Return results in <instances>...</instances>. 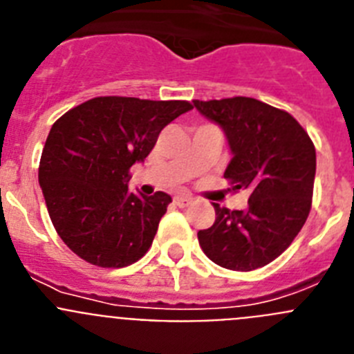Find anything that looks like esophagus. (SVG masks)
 <instances>
[{"instance_id": "esophagus-1", "label": "esophagus", "mask_w": 354, "mask_h": 354, "mask_svg": "<svg viewBox=\"0 0 354 354\" xmlns=\"http://www.w3.org/2000/svg\"><path fill=\"white\" fill-rule=\"evenodd\" d=\"M175 205H179V207H186V205H189L193 202L192 196H187V195H177L174 198Z\"/></svg>"}]
</instances>
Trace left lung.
<instances>
[{
	"label": "left lung",
	"mask_w": 354,
	"mask_h": 354,
	"mask_svg": "<svg viewBox=\"0 0 354 354\" xmlns=\"http://www.w3.org/2000/svg\"><path fill=\"white\" fill-rule=\"evenodd\" d=\"M223 129L232 159L223 177L250 193L245 211L212 204L216 220L198 243L214 264L252 271L282 255L312 207L315 147L298 120L252 97L193 101Z\"/></svg>",
	"instance_id": "left-lung-1"
}]
</instances>
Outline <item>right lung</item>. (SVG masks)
<instances>
[{"mask_svg": "<svg viewBox=\"0 0 354 354\" xmlns=\"http://www.w3.org/2000/svg\"><path fill=\"white\" fill-rule=\"evenodd\" d=\"M193 106L187 101L95 97L53 124L39 184L56 232L77 257L126 268L149 252L171 196L129 192V170L159 133Z\"/></svg>", "mask_w": 354, "mask_h": 354, "instance_id": "add662e5", "label": "right lung"}]
</instances>
